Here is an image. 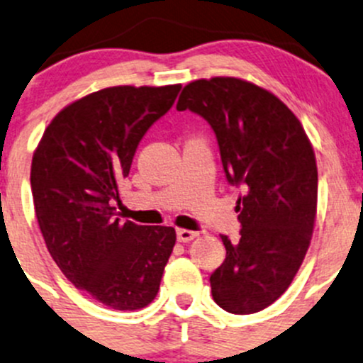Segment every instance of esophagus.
Returning <instances> with one entry per match:
<instances>
[{
  "mask_svg": "<svg viewBox=\"0 0 363 363\" xmlns=\"http://www.w3.org/2000/svg\"><path fill=\"white\" fill-rule=\"evenodd\" d=\"M196 237V232H191V230H184V228H179L177 230V240L179 242H189Z\"/></svg>",
  "mask_w": 363,
  "mask_h": 363,
  "instance_id": "1",
  "label": "esophagus"
}]
</instances>
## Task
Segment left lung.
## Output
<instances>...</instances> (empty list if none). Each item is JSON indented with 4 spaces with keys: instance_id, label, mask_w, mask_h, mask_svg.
Masks as SVG:
<instances>
[{
    "instance_id": "left-lung-1",
    "label": "left lung",
    "mask_w": 363,
    "mask_h": 363,
    "mask_svg": "<svg viewBox=\"0 0 363 363\" xmlns=\"http://www.w3.org/2000/svg\"><path fill=\"white\" fill-rule=\"evenodd\" d=\"M177 111L211 124L226 181L244 191L240 237L221 235L226 258L211 274L212 298L228 313H258L286 291L309 247L318 202L311 142L279 98L233 77L188 84Z\"/></svg>"
}]
</instances>
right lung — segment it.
Listing matches in <instances>:
<instances>
[{
    "instance_id": "right-lung-1",
    "label": "right lung",
    "mask_w": 363,
    "mask_h": 363,
    "mask_svg": "<svg viewBox=\"0 0 363 363\" xmlns=\"http://www.w3.org/2000/svg\"><path fill=\"white\" fill-rule=\"evenodd\" d=\"M179 91L117 86L87 94L54 117L33 156V202L47 250L73 286L112 309L151 303L174 250L172 226L123 223L112 205L138 144Z\"/></svg>"
}]
</instances>
